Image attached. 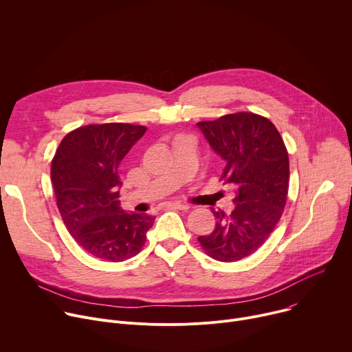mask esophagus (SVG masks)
<instances>
[{"instance_id": "1", "label": "esophagus", "mask_w": 352, "mask_h": 352, "mask_svg": "<svg viewBox=\"0 0 352 352\" xmlns=\"http://www.w3.org/2000/svg\"><path fill=\"white\" fill-rule=\"evenodd\" d=\"M168 208H177V210H188L190 207L187 204H182V203H169Z\"/></svg>"}]
</instances>
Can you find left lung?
I'll return each mask as SVG.
<instances>
[{
  "label": "left lung",
  "instance_id": "left-lung-1",
  "mask_svg": "<svg viewBox=\"0 0 352 352\" xmlns=\"http://www.w3.org/2000/svg\"><path fill=\"white\" fill-rule=\"evenodd\" d=\"M197 127L226 164L221 180L235 187L232 212L214 211L215 228L199 242L214 260L238 261L267 241L283 215L288 152L276 126L254 113L226 114Z\"/></svg>",
  "mask_w": 352,
  "mask_h": 352
}]
</instances>
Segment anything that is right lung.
Masks as SVG:
<instances>
[{"mask_svg": "<svg viewBox=\"0 0 352 352\" xmlns=\"http://www.w3.org/2000/svg\"><path fill=\"white\" fill-rule=\"evenodd\" d=\"M146 127L107 123L80 127L60 142L52 162L57 207L69 235L87 253L123 261L145 243L155 217L120 207V164Z\"/></svg>", "mask_w": 352, "mask_h": 352, "instance_id": "right-lung-1", "label": "right lung"}]
</instances>
